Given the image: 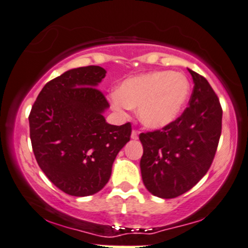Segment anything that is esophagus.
Returning <instances> with one entry per match:
<instances>
[{"mask_svg": "<svg viewBox=\"0 0 248 248\" xmlns=\"http://www.w3.org/2000/svg\"><path fill=\"white\" fill-rule=\"evenodd\" d=\"M132 139L133 140L139 139V132H137V130H133L132 132Z\"/></svg>", "mask_w": 248, "mask_h": 248, "instance_id": "1", "label": "esophagus"}]
</instances>
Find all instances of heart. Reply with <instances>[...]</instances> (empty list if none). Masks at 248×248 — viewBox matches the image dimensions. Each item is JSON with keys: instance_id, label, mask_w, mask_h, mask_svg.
Listing matches in <instances>:
<instances>
[{"instance_id": "b5f03b06", "label": "heart", "mask_w": 248, "mask_h": 248, "mask_svg": "<svg viewBox=\"0 0 248 248\" xmlns=\"http://www.w3.org/2000/svg\"><path fill=\"white\" fill-rule=\"evenodd\" d=\"M189 94L190 83L184 74L157 70L124 79L109 100L120 114L137 107L139 120L145 127L159 129L177 120Z\"/></svg>"}]
</instances>
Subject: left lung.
Wrapping results in <instances>:
<instances>
[{
    "label": "left lung",
    "mask_w": 248,
    "mask_h": 248,
    "mask_svg": "<svg viewBox=\"0 0 248 248\" xmlns=\"http://www.w3.org/2000/svg\"><path fill=\"white\" fill-rule=\"evenodd\" d=\"M194 82L188 107L162 130L140 134L142 180L153 195L173 199L188 192L213 163L222 132V107L208 80L188 69Z\"/></svg>",
    "instance_id": "8db88e82"
}]
</instances>
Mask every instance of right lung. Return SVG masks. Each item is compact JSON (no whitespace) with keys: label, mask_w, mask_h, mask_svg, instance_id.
Instances as JSON below:
<instances>
[{"label":"right lung","mask_w":248,"mask_h":248,"mask_svg":"<svg viewBox=\"0 0 248 248\" xmlns=\"http://www.w3.org/2000/svg\"><path fill=\"white\" fill-rule=\"evenodd\" d=\"M106 76L99 65L70 69L49 80L29 116L38 165L65 194L89 196L108 183L119 151L132 126L107 124L105 95L97 86Z\"/></svg>","instance_id":"obj_1"}]
</instances>
